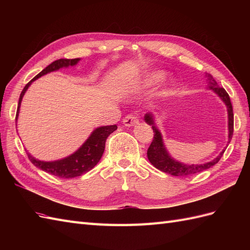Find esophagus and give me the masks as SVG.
<instances>
[{"label":"esophagus","mask_w":250,"mask_h":250,"mask_svg":"<svg viewBox=\"0 0 250 250\" xmlns=\"http://www.w3.org/2000/svg\"><path fill=\"white\" fill-rule=\"evenodd\" d=\"M139 123V119H138V117L135 116V115H127L124 119H123V124L125 125V126H128V127H130V126H134V125H137Z\"/></svg>","instance_id":"34e87169"}]
</instances>
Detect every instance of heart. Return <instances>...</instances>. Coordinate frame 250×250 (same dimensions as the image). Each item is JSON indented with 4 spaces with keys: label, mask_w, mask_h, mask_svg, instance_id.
<instances>
[{
    "label": "heart",
    "mask_w": 250,
    "mask_h": 250,
    "mask_svg": "<svg viewBox=\"0 0 250 250\" xmlns=\"http://www.w3.org/2000/svg\"><path fill=\"white\" fill-rule=\"evenodd\" d=\"M163 77H164V74L162 72H151L146 76V79H145L146 85L155 84L156 82L162 80Z\"/></svg>",
    "instance_id": "1"
}]
</instances>
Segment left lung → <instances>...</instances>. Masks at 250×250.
<instances>
[{
  "mask_svg": "<svg viewBox=\"0 0 250 250\" xmlns=\"http://www.w3.org/2000/svg\"><path fill=\"white\" fill-rule=\"evenodd\" d=\"M208 87L210 89H213L214 92L221 98L223 102L226 104L228 106V111H229V143L230 142L232 138V133H233V112H232V105L230 102V98L229 94L226 93V90L223 87H220L218 85V83L216 80L213 78L210 74H208ZM145 121L146 122L152 126V129L154 132L153 135V140L151 142L150 146L147 150V156L149 162L152 164L154 167L158 170H161L165 173L171 174L173 176H188V175H193V174L202 172L207 169H209L210 167H213L214 165H216L220 158L222 157L224 151L220 153V155H218L215 160L210 161L207 164H202V165H184L181 163H178L176 161H174L173 158L170 157L168 154L167 150H166L163 140H162V134L158 131L156 126L154 125V121L153 117L151 116V113H147L145 116Z\"/></svg>",
  "mask_w": 250,
  "mask_h": 250,
  "instance_id": "1",
  "label": "left lung"
}]
</instances>
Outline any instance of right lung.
I'll list each match as a JSON object with an SVG mask.
<instances>
[{"label":"right lung","mask_w":250,"mask_h":250,"mask_svg":"<svg viewBox=\"0 0 250 250\" xmlns=\"http://www.w3.org/2000/svg\"><path fill=\"white\" fill-rule=\"evenodd\" d=\"M78 62H79V58L55 60L54 62L49 64L46 69H43L40 74H37L31 81H29L21 93L16 120L18 119V116H19L20 105L22 99V96H24L25 92L29 87V85L31 84L32 81L40 78L44 74L59 70L60 67L75 65ZM117 128H118L117 125L103 126V127L97 128V129L90 134V137L87 139V141L83 144L76 152L70 155L69 157L63 158V160L56 161V162H42L39 160H35V158L32 157L29 153L27 154L30 162H31L35 167L42 169L44 172L50 173L52 175L60 177V178L77 177L82 175V174L88 172L89 170H92L98 164V162L100 161V158L102 157V154L104 152L105 142H106V139L109 137L110 133L117 130Z\"/></svg>","instance_id":"1"}]
</instances>
